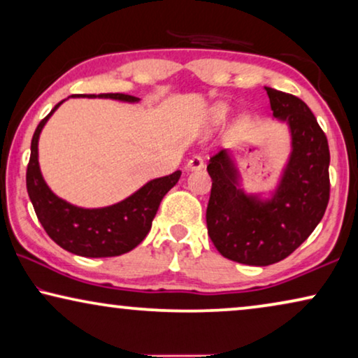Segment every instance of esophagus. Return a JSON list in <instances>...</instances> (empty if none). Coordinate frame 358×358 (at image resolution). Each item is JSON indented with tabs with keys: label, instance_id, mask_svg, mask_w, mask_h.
I'll return each mask as SVG.
<instances>
[{
	"label": "esophagus",
	"instance_id": "34e87169",
	"mask_svg": "<svg viewBox=\"0 0 358 358\" xmlns=\"http://www.w3.org/2000/svg\"><path fill=\"white\" fill-rule=\"evenodd\" d=\"M203 168V158L200 155H194L192 158L187 161V169L189 171H199Z\"/></svg>",
	"mask_w": 358,
	"mask_h": 358
}]
</instances>
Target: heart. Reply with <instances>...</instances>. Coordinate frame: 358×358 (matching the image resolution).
Returning a JSON list of instances; mask_svg holds the SVG:
<instances>
[{"instance_id":"heart-1","label":"heart","mask_w":358,"mask_h":358,"mask_svg":"<svg viewBox=\"0 0 358 358\" xmlns=\"http://www.w3.org/2000/svg\"><path fill=\"white\" fill-rule=\"evenodd\" d=\"M227 112H228L227 107H224V106H220V107H217V110H215V114H217L218 119H223V117L227 115Z\"/></svg>"}]
</instances>
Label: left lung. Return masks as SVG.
<instances>
[{"label":"left lung","instance_id":"left-lung-1","mask_svg":"<svg viewBox=\"0 0 358 358\" xmlns=\"http://www.w3.org/2000/svg\"><path fill=\"white\" fill-rule=\"evenodd\" d=\"M266 91L273 117L287 122L292 134L290 159L272 197L262 200L238 187L227 150L207 166L208 236L223 257L246 266H271L290 256L315 231L329 202V145L316 117L296 96Z\"/></svg>","mask_w":358,"mask_h":358}]
</instances>
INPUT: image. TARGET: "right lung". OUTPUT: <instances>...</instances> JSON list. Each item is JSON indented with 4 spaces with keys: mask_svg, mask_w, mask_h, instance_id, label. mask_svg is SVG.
Wrapping results in <instances>:
<instances>
[{
    "mask_svg": "<svg viewBox=\"0 0 358 358\" xmlns=\"http://www.w3.org/2000/svg\"><path fill=\"white\" fill-rule=\"evenodd\" d=\"M87 97H109V99L127 102L138 101L135 96L122 94V92L90 94ZM62 102L53 107L50 114L41 120L34 131L31 159H29L26 173L29 199L43 229L65 251L83 257L120 256L143 241L151 229V223L158 212L161 200L178 184L180 171L150 180L130 197L110 207L80 208L65 202L57 197L43 180L41 168H38L37 151L38 136L43 125Z\"/></svg>",
    "mask_w": 358,
    "mask_h": 358,
    "instance_id": "1",
    "label": "right lung"
}]
</instances>
